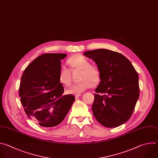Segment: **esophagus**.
Masks as SVG:
<instances>
[{"label": "esophagus", "mask_w": 158, "mask_h": 158, "mask_svg": "<svg viewBox=\"0 0 158 158\" xmlns=\"http://www.w3.org/2000/svg\"><path fill=\"white\" fill-rule=\"evenodd\" d=\"M81 95V94L79 93V94H76L75 95V98H78V97H80Z\"/></svg>", "instance_id": "obj_1"}]
</instances>
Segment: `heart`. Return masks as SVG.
Instances as JSON below:
<instances>
[{"instance_id": "1", "label": "heart", "mask_w": 158, "mask_h": 158, "mask_svg": "<svg viewBox=\"0 0 158 158\" xmlns=\"http://www.w3.org/2000/svg\"><path fill=\"white\" fill-rule=\"evenodd\" d=\"M71 70H81L80 82L73 85L67 90L69 94H79L93 86V82L97 84L101 80V72L95 65L91 64L90 60L82 55H75L67 60ZM59 81L65 86L72 84V75L69 69L62 67L58 73Z\"/></svg>"}]
</instances>
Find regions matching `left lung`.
<instances>
[{
  "label": "left lung",
  "instance_id": "8db88e82",
  "mask_svg": "<svg viewBox=\"0 0 158 158\" xmlns=\"http://www.w3.org/2000/svg\"><path fill=\"white\" fill-rule=\"evenodd\" d=\"M84 55L93 59L101 72L93 113L104 127H119L130 118L138 100V74L130 61L118 52L97 49Z\"/></svg>",
  "mask_w": 158,
  "mask_h": 158
}]
</instances>
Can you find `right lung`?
<instances>
[{
    "instance_id": "1",
    "label": "right lung",
    "mask_w": 158,
    "mask_h": 158,
    "mask_svg": "<svg viewBox=\"0 0 158 158\" xmlns=\"http://www.w3.org/2000/svg\"><path fill=\"white\" fill-rule=\"evenodd\" d=\"M65 53H45L27 67L21 78L19 94L27 116L43 127H53L64 119L75 98L62 95L59 81L61 60Z\"/></svg>"
}]
</instances>
